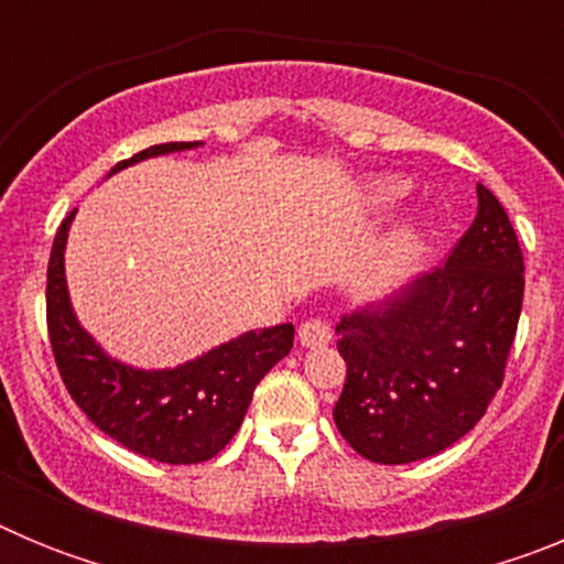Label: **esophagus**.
<instances>
[{"mask_svg": "<svg viewBox=\"0 0 564 564\" xmlns=\"http://www.w3.org/2000/svg\"><path fill=\"white\" fill-rule=\"evenodd\" d=\"M330 327H327L322 318H307V322L299 325V341H302V347H307V350H322V347L330 344Z\"/></svg>", "mask_w": 564, "mask_h": 564, "instance_id": "obj_1", "label": "esophagus"}]
</instances>
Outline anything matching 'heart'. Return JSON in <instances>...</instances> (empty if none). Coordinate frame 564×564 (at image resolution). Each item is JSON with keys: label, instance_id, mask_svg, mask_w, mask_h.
<instances>
[{"label": "heart", "instance_id": "heart-1", "mask_svg": "<svg viewBox=\"0 0 564 564\" xmlns=\"http://www.w3.org/2000/svg\"><path fill=\"white\" fill-rule=\"evenodd\" d=\"M406 192V183L398 181V177H378L367 186L364 197L372 208H387ZM417 242H421V228L415 223L410 226H401L395 234H390V239L383 242L381 251H378L376 262H372V273L376 279H392L410 265L412 257L417 253Z\"/></svg>", "mask_w": 564, "mask_h": 564}]
</instances>
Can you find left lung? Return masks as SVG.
<instances>
[{
	"mask_svg": "<svg viewBox=\"0 0 564 564\" xmlns=\"http://www.w3.org/2000/svg\"><path fill=\"white\" fill-rule=\"evenodd\" d=\"M517 234L477 183V217L446 265L336 325L347 364L333 421L372 463L401 466L449 449L500 390L525 291Z\"/></svg>",
	"mask_w": 564,
	"mask_h": 564,
	"instance_id": "8db88e82",
	"label": "left lung"
}]
</instances>
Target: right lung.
<instances>
[{"label": "right lung", "mask_w": 564, "mask_h": 564, "mask_svg": "<svg viewBox=\"0 0 564 564\" xmlns=\"http://www.w3.org/2000/svg\"><path fill=\"white\" fill-rule=\"evenodd\" d=\"M203 147L158 143L115 163L109 174L169 152ZM76 208L58 226L47 265V333L73 401L104 435L149 460L188 466L212 460L237 435L257 383L291 352L293 325L248 330L172 370H138L115 361L78 325L64 276V248Z\"/></svg>", "instance_id": "add662e5"}]
</instances>
